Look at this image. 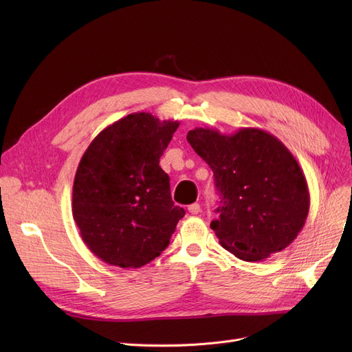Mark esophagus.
Masks as SVG:
<instances>
[{"label":"esophagus","mask_w":352,"mask_h":352,"mask_svg":"<svg viewBox=\"0 0 352 352\" xmlns=\"http://www.w3.org/2000/svg\"><path fill=\"white\" fill-rule=\"evenodd\" d=\"M188 211L192 214V215H195V214H198V212H201V206L199 204H191V206H188Z\"/></svg>","instance_id":"34e87169"}]
</instances>
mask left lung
Listing matches in <instances>:
<instances>
[{
    "label": "left lung",
    "mask_w": 352,
    "mask_h": 352,
    "mask_svg": "<svg viewBox=\"0 0 352 352\" xmlns=\"http://www.w3.org/2000/svg\"><path fill=\"white\" fill-rule=\"evenodd\" d=\"M187 140L210 165L221 194L219 218L211 223L221 245L256 263L297 238L308 217L309 192L301 166L278 138L260 128L231 135L194 128Z\"/></svg>",
    "instance_id": "obj_1"
}]
</instances>
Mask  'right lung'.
<instances>
[{"label":"right lung","mask_w":352,"mask_h":352,"mask_svg":"<svg viewBox=\"0 0 352 352\" xmlns=\"http://www.w3.org/2000/svg\"><path fill=\"white\" fill-rule=\"evenodd\" d=\"M178 125L134 113L88 145L74 178L72 217L101 261L140 268L168 247L186 211L174 206L160 158Z\"/></svg>","instance_id":"1"}]
</instances>
